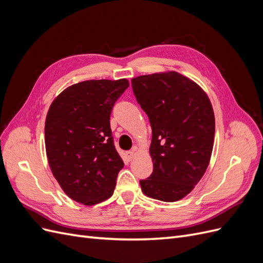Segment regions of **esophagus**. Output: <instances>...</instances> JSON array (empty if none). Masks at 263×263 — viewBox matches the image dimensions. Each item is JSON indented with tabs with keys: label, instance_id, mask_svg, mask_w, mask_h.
I'll return each instance as SVG.
<instances>
[{
	"label": "esophagus",
	"instance_id": "esophagus-1",
	"mask_svg": "<svg viewBox=\"0 0 263 263\" xmlns=\"http://www.w3.org/2000/svg\"><path fill=\"white\" fill-rule=\"evenodd\" d=\"M136 149H133V150H129V151H127L126 153V157L129 159V160H132V159L135 157V155H136Z\"/></svg>",
	"mask_w": 263,
	"mask_h": 263
}]
</instances>
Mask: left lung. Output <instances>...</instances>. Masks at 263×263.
<instances>
[{
    "label": "left lung",
    "instance_id": "1",
    "mask_svg": "<svg viewBox=\"0 0 263 263\" xmlns=\"http://www.w3.org/2000/svg\"><path fill=\"white\" fill-rule=\"evenodd\" d=\"M132 86L153 129L154 171L140 180L142 192L159 201H179L210 164L215 136L211 101L200 85L176 71L136 77Z\"/></svg>",
    "mask_w": 263,
    "mask_h": 263
}]
</instances>
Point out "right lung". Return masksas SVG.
Masks as SVG:
<instances>
[{
    "mask_svg": "<svg viewBox=\"0 0 263 263\" xmlns=\"http://www.w3.org/2000/svg\"><path fill=\"white\" fill-rule=\"evenodd\" d=\"M128 86L126 79L77 83L63 90L47 113L49 166L63 192L78 203L91 206L114 193L124 162L114 146L109 117Z\"/></svg>",
    "mask_w": 263,
    "mask_h": 263,
    "instance_id": "right-lung-1",
    "label": "right lung"
}]
</instances>
